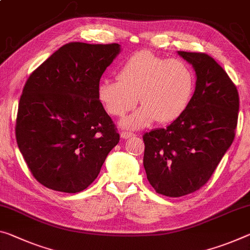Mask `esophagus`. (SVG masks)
<instances>
[{
	"label": "esophagus",
	"instance_id": "obj_1",
	"mask_svg": "<svg viewBox=\"0 0 250 250\" xmlns=\"http://www.w3.org/2000/svg\"><path fill=\"white\" fill-rule=\"evenodd\" d=\"M136 137V134L132 132H128V131H122L121 132V138L122 139H130V138Z\"/></svg>",
	"mask_w": 250,
	"mask_h": 250
}]
</instances>
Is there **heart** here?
Listing matches in <instances>:
<instances>
[{
  "label": "heart",
  "mask_w": 250,
  "mask_h": 250,
  "mask_svg": "<svg viewBox=\"0 0 250 250\" xmlns=\"http://www.w3.org/2000/svg\"><path fill=\"white\" fill-rule=\"evenodd\" d=\"M195 86V72L186 61L141 51L125 61L118 79L100 81L97 97L106 112L119 117L134 108L139 96L142 105L120 121L121 126L134 130L154 120L175 121L187 110Z\"/></svg>",
  "instance_id": "heart-1"
}]
</instances>
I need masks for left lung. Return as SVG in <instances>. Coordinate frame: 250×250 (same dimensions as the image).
Instances as JSON below:
<instances>
[{"mask_svg":"<svg viewBox=\"0 0 250 250\" xmlns=\"http://www.w3.org/2000/svg\"><path fill=\"white\" fill-rule=\"evenodd\" d=\"M178 54L196 71L187 110L167 128L144 134L146 178L160 195L181 197L207 184L231 146L239 96L226 71L206 53Z\"/></svg>","mask_w":250,"mask_h":250,"instance_id":"8db88e82","label":"left lung"}]
</instances>
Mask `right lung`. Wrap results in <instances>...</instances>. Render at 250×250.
Here are the masks:
<instances>
[{
    "label": "right lung",
    "mask_w": 250,
    "mask_h": 250,
    "mask_svg": "<svg viewBox=\"0 0 250 250\" xmlns=\"http://www.w3.org/2000/svg\"><path fill=\"white\" fill-rule=\"evenodd\" d=\"M118 43L71 42L35 69L20 98L15 137L31 173L55 191L92 184L120 136L97 97Z\"/></svg>",
    "instance_id": "obj_1"
}]
</instances>
